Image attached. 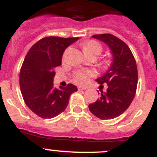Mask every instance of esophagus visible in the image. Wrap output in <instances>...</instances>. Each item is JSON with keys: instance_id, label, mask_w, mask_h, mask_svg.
Returning <instances> with one entry per match:
<instances>
[{"instance_id": "1", "label": "esophagus", "mask_w": 157, "mask_h": 157, "mask_svg": "<svg viewBox=\"0 0 157 157\" xmlns=\"http://www.w3.org/2000/svg\"><path fill=\"white\" fill-rule=\"evenodd\" d=\"M86 87H84V86H78V90H86Z\"/></svg>"}]
</instances>
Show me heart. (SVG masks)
Masks as SVG:
<instances>
[{
	"mask_svg": "<svg viewBox=\"0 0 157 157\" xmlns=\"http://www.w3.org/2000/svg\"><path fill=\"white\" fill-rule=\"evenodd\" d=\"M83 51L85 52L87 56H99L101 53L103 48L102 45L100 44L98 41H94V40H90V41H86L83 44ZM67 50H66V52ZM93 75V72L87 71V72H82V71H77L75 74V82L78 83V84H84L87 82V76Z\"/></svg>",
	"mask_w": 157,
	"mask_h": 157,
	"instance_id": "heart-1",
	"label": "heart"
}]
</instances>
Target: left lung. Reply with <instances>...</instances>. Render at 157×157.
Returning <instances> with one entry per match:
<instances>
[{"instance_id":"obj_1","label":"left lung","mask_w":157,"mask_h":157,"mask_svg":"<svg viewBox=\"0 0 157 157\" xmlns=\"http://www.w3.org/2000/svg\"><path fill=\"white\" fill-rule=\"evenodd\" d=\"M111 48L113 62L103 76L96 79L99 84H107V92L101 94L89 109L101 120H112L125 112L134 99L138 85L136 60L128 45L111 34L93 35Z\"/></svg>"}]
</instances>
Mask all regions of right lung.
<instances>
[{"instance_id": "add662e5", "label": "right lung", "mask_w": 157, "mask_h": 157, "mask_svg": "<svg viewBox=\"0 0 157 157\" xmlns=\"http://www.w3.org/2000/svg\"><path fill=\"white\" fill-rule=\"evenodd\" d=\"M78 37L49 36L34 44L25 56L19 72V86L26 105L43 119H51L66 109L72 93L77 91L73 84L66 87L53 86L54 67L61 65L63 53Z\"/></svg>"}]
</instances>
